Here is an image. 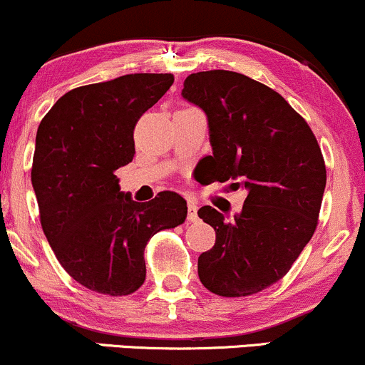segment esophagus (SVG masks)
Segmentation results:
<instances>
[{
	"instance_id": "1",
	"label": "esophagus",
	"mask_w": 365,
	"mask_h": 365,
	"mask_svg": "<svg viewBox=\"0 0 365 365\" xmlns=\"http://www.w3.org/2000/svg\"><path fill=\"white\" fill-rule=\"evenodd\" d=\"M187 221H191V222L198 221V207L195 202L187 203Z\"/></svg>"
}]
</instances>
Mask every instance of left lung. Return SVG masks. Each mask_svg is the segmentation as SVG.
I'll list each match as a JSON object with an SVG mask.
<instances>
[{
  "mask_svg": "<svg viewBox=\"0 0 365 365\" xmlns=\"http://www.w3.org/2000/svg\"><path fill=\"white\" fill-rule=\"evenodd\" d=\"M182 97L209 120L212 156L202 162L210 181L247 190L231 221L210 205L198 210L215 231L198 257L200 282L217 296L257 294L291 269L315 233L327 181L322 151L303 116L245 74L193 73Z\"/></svg>",
  "mask_w": 365,
  "mask_h": 365,
  "instance_id": "obj_1",
  "label": "left lung"
}]
</instances>
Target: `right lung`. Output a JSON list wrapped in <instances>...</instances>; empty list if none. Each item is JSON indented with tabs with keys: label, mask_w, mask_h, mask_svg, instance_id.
<instances>
[{
	"label": "right lung",
	"mask_w": 365,
	"mask_h": 365,
	"mask_svg": "<svg viewBox=\"0 0 365 365\" xmlns=\"http://www.w3.org/2000/svg\"><path fill=\"white\" fill-rule=\"evenodd\" d=\"M172 83L170 73H135L73 88L38 127L31 182L43 233L62 268L90 291L135 292L146 280L150 238L186 219L178 193L139 203L115 175L135 155V123Z\"/></svg>",
	"instance_id": "add662e5"
}]
</instances>
